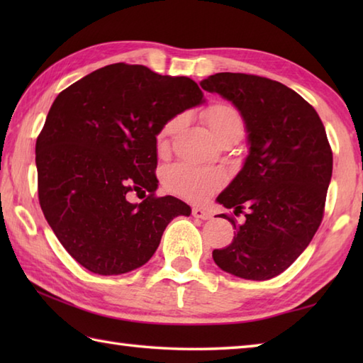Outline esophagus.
Returning a JSON list of instances; mask_svg holds the SVG:
<instances>
[{"mask_svg":"<svg viewBox=\"0 0 363 363\" xmlns=\"http://www.w3.org/2000/svg\"><path fill=\"white\" fill-rule=\"evenodd\" d=\"M191 215H194L195 218H201V220H211L212 218V213L209 211L201 209V207H194Z\"/></svg>","mask_w":363,"mask_h":363,"instance_id":"34e87169","label":"esophagus"}]
</instances>
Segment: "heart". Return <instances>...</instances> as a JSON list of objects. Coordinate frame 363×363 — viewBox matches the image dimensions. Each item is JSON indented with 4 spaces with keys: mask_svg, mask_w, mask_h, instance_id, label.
<instances>
[{
    "mask_svg": "<svg viewBox=\"0 0 363 363\" xmlns=\"http://www.w3.org/2000/svg\"><path fill=\"white\" fill-rule=\"evenodd\" d=\"M207 126L211 128L215 137L226 133H243V118L234 106L218 103L211 106L204 113ZM182 115L167 121L157 135L159 145H164L169 137L174 135L182 126ZM164 182L168 190L182 195L191 201H203L209 198L223 182V174L218 169H201L186 164L169 167L164 173Z\"/></svg>",
    "mask_w": 363,
    "mask_h": 363,
    "instance_id": "obj_1",
    "label": "heart"
}]
</instances>
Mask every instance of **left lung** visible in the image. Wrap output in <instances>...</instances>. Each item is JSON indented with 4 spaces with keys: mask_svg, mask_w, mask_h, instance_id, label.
<instances>
[{
    "mask_svg": "<svg viewBox=\"0 0 363 363\" xmlns=\"http://www.w3.org/2000/svg\"><path fill=\"white\" fill-rule=\"evenodd\" d=\"M201 87L240 112L248 156L217 201L245 223L221 213L234 238L212 257L223 272L267 281L285 272L321 225L333 176V150L317 111L284 84L245 73H217Z\"/></svg>",
    "mask_w": 363,
    "mask_h": 363,
    "instance_id": "obj_1",
    "label": "left lung"
}]
</instances>
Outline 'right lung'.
<instances>
[{"label":"right lung","mask_w":363,"mask_h":363,"mask_svg":"<svg viewBox=\"0 0 363 363\" xmlns=\"http://www.w3.org/2000/svg\"><path fill=\"white\" fill-rule=\"evenodd\" d=\"M206 101L187 76L112 64L60 91L35 143L38 201L52 233L89 272L112 276L145 265L168 223L191 209L157 198V135ZM129 191L150 195L130 203Z\"/></svg>","instance_id":"right-lung-1"}]
</instances>
